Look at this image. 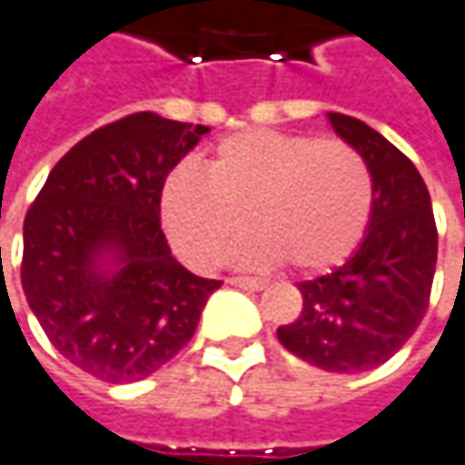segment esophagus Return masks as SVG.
I'll use <instances>...</instances> for the list:
<instances>
[{"label": "esophagus", "mask_w": 465, "mask_h": 465, "mask_svg": "<svg viewBox=\"0 0 465 465\" xmlns=\"http://www.w3.org/2000/svg\"><path fill=\"white\" fill-rule=\"evenodd\" d=\"M230 285H238V288H249V291H264L270 282L262 281V278H249V275H232V278H227Z\"/></svg>", "instance_id": "1"}]
</instances>
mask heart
I'll list each match as a JSON object with an SVG mask.
<instances>
[{"label": "heart", "instance_id": "b5f03b06", "mask_svg": "<svg viewBox=\"0 0 465 465\" xmlns=\"http://www.w3.org/2000/svg\"><path fill=\"white\" fill-rule=\"evenodd\" d=\"M246 216L259 235L241 259L325 272L368 232L373 174L347 143L251 129L216 145L206 177L177 166L161 190L163 230L193 264H214L243 235Z\"/></svg>", "mask_w": 465, "mask_h": 465}]
</instances>
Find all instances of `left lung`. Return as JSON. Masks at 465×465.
<instances>
[{
    "mask_svg": "<svg viewBox=\"0 0 465 465\" xmlns=\"http://www.w3.org/2000/svg\"><path fill=\"white\" fill-rule=\"evenodd\" d=\"M333 132L373 174V216L341 267L299 282L304 307L278 339L291 354L331 373L386 362L426 315L437 267L431 198L413 161L360 118L328 114Z\"/></svg>",
    "mask_w": 465,
    "mask_h": 465,
    "instance_id": "left-lung-1",
    "label": "left lung"
}]
</instances>
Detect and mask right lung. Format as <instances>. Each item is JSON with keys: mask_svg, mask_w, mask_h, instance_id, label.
I'll use <instances>...</instances> for the list:
<instances>
[{"mask_svg": "<svg viewBox=\"0 0 465 465\" xmlns=\"http://www.w3.org/2000/svg\"><path fill=\"white\" fill-rule=\"evenodd\" d=\"M206 132L150 111L105 124L54 163L25 214L28 307L52 347L100 381L166 365L222 285L184 270L161 230L163 183Z\"/></svg>", "mask_w": 465, "mask_h": 465, "instance_id": "1", "label": "right lung"}]
</instances>
